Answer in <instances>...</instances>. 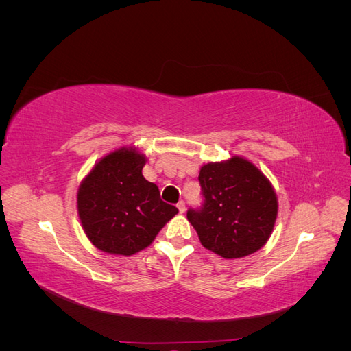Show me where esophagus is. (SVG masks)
Returning <instances> with one entry per match:
<instances>
[{
	"label": "esophagus",
	"instance_id": "34e87169",
	"mask_svg": "<svg viewBox=\"0 0 351 351\" xmlns=\"http://www.w3.org/2000/svg\"><path fill=\"white\" fill-rule=\"evenodd\" d=\"M177 208H178V210L183 214V212L186 210V202H184V200H180L178 204H177Z\"/></svg>",
	"mask_w": 351,
	"mask_h": 351
}]
</instances>
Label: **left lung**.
<instances>
[{"label": "left lung", "mask_w": 351, "mask_h": 351, "mask_svg": "<svg viewBox=\"0 0 351 351\" xmlns=\"http://www.w3.org/2000/svg\"><path fill=\"white\" fill-rule=\"evenodd\" d=\"M204 202L189 208L187 219L202 246L226 259L247 256L268 241L278 202L268 178L246 159L232 156L227 162L200 168Z\"/></svg>", "instance_id": "8db88e82"}]
</instances>
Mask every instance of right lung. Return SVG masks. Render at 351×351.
<instances>
[{
  "instance_id": "obj_1",
  "label": "right lung",
  "mask_w": 351,
  "mask_h": 351,
  "mask_svg": "<svg viewBox=\"0 0 351 351\" xmlns=\"http://www.w3.org/2000/svg\"><path fill=\"white\" fill-rule=\"evenodd\" d=\"M143 165V155L123 147L102 158L79 187L83 230L102 252L124 256L141 252L178 212L142 176Z\"/></svg>"
}]
</instances>
